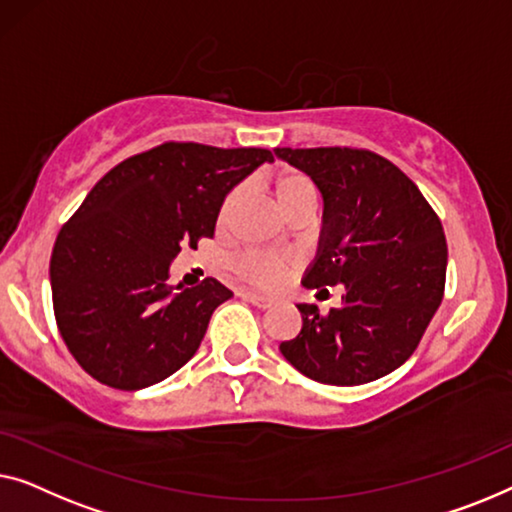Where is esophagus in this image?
<instances>
[{"label":"esophagus","instance_id":"esophagus-1","mask_svg":"<svg viewBox=\"0 0 512 512\" xmlns=\"http://www.w3.org/2000/svg\"><path fill=\"white\" fill-rule=\"evenodd\" d=\"M243 297H246L250 304L257 306V308H269L273 304V299L262 297V294H255V292H243Z\"/></svg>","mask_w":512,"mask_h":512}]
</instances>
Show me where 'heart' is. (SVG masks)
I'll return each mask as SVG.
<instances>
[{
    "instance_id": "b5f03b06",
    "label": "heart",
    "mask_w": 512,
    "mask_h": 512,
    "mask_svg": "<svg viewBox=\"0 0 512 512\" xmlns=\"http://www.w3.org/2000/svg\"><path fill=\"white\" fill-rule=\"evenodd\" d=\"M304 192H315L313 183L299 171H283L276 178V197L280 206H287L294 197ZM299 266V257L290 253H276V250H246L234 257L232 271L243 283L259 287V290H278L287 283L294 269Z\"/></svg>"
}]
</instances>
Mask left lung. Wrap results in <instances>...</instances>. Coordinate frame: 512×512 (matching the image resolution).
<instances>
[{"label":"left lung","mask_w":512,"mask_h":512,"mask_svg":"<svg viewBox=\"0 0 512 512\" xmlns=\"http://www.w3.org/2000/svg\"><path fill=\"white\" fill-rule=\"evenodd\" d=\"M322 194L318 255L304 287L343 285L341 308L297 304L301 331L280 343L294 369L325 385H364L413 355L443 301V225L390 160L357 148H276ZM327 292V290H325Z\"/></svg>","instance_id":"1"}]
</instances>
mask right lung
I'll use <instances>...</instances> for the list:
<instances>
[{
    "label": "right lung",
    "mask_w": 512,
    "mask_h": 512,
    "mask_svg": "<svg viewBox=\"0 0 512 512\" xmlns=\"http://www.w3.org/2000/svg\"><path fill=\"white\" fill-rule=\"evenodd\" d=\"M264 162L271 150L171 141L92 187L50 257L57 329L92 378L132 392L190 362L234 294L215 278L171 287L169 266L181 246L213 236L222 201Z\"/></svg>",
    "instance_id": "1"
}]
</instances>
